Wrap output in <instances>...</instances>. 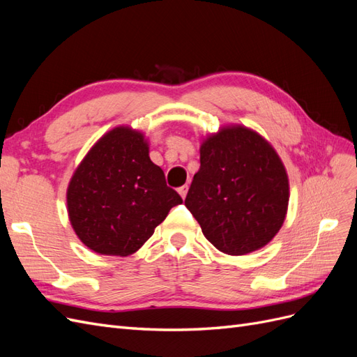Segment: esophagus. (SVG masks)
I'll use <instances>...</instances> for the list:
<instances>
[{"instance_id": "esophagus-1", "label": "esophagus", "mask_w": 357, "mask_h": 357, "mask_svg": "<svg viewBox=\"0 0 357 357\" xmlns=\"http://www.w3.org/2000/svg\"><path fill=\"white\" fill-rule=\"evenodd\" d=\"M188 189H189V186L188 185H185V186H181V188H178L177 189V192L180 193V197L185 199L186 198V195H188Z\"/></svg>"}]
</instances>
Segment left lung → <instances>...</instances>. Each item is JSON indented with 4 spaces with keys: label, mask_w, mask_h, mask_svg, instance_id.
Here are the masks:
<instances>
[{
    "label": "left lung",
    "mask_w": 357,
    "mask_h": 357,
    "mask_svg": "<svg viewBox=\"0 0 357 357\" xmlns=\"http://www.w3.org/2000/svg\"><path fill=\"white\" fill-rule=\"evenodd\" d=\"M199 153L185 205L205 238L234 256L268 244L289 204L286 169L271 144L250 129L231 126L205 139Z\"/></svg>",
    "instance_id": "1"
}]
</instances>
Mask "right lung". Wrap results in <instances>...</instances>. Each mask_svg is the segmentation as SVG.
Wrapping results in <instances>:
<instances>
[{"label": "right lung", "mask_w": 357, "mask_h": 357, "mask_svg": "<svg viewBox=\"0 0 357 357\" xmlns=\"http://www.w3.org/2000/svg\"><path fill=\"white\" fill-rule=\"evenodd\" d=\"M149 158L142 132L119 126L82 160L67 190L68 215L84 245L100 255L137 252L168 211L181 204Z\"/></svg>", "instance_id": "obj_1"}]
</instances>
